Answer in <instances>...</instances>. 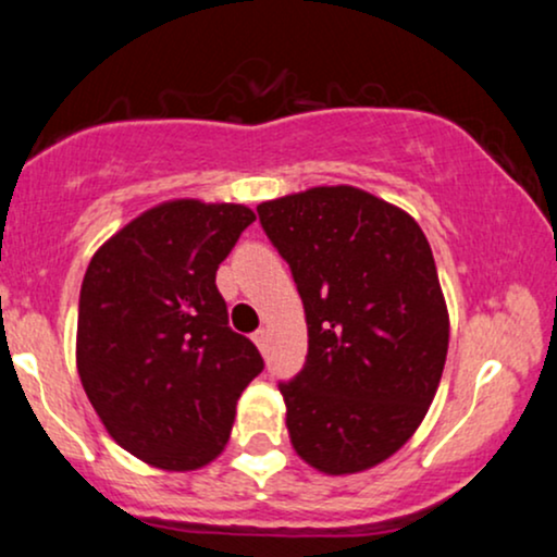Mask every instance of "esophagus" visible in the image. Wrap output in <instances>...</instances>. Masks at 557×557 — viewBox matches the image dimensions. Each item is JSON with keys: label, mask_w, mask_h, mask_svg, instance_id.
<instances>
[{"label": "esophagus", "mask_w": 557, "mask_h": 557, "mask_svg": "<svg viewBox=\"0 0 557 557\" xmlns=\"http://www.w3.org/2000/svg\"><path fill=\"white\" fill-rule=\"evenodd\" d=\"M253 343L259 345V350H264L267 343H270V332H267V330H257V332H253Z\"/></svg>", "instance_id": "34e87169"}]
</instances>
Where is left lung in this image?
<instances>
[{"mask_svg": "<svg viewBox=\"0 0 557 557\" xmlns=\"http://www.w3.org/2000/svg\"><path fill=\"white\" fill-rule=\"evenodd\" d=\"M257 212L309 324L304 369L280 385L290 443L322 474L372 469L419 430L445 369L450 319L426 235L354 185H317Z\"/></svg>", "mask_w": 557, "mask_h": 557, "instance_id": "8db88e82", "label": "left lung"}]
</instances>
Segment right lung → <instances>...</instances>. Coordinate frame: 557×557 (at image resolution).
I'll return each mask as SVG.
<instances>
[{"label": "right lung", "instance_id": "add662e5", "mask_svg": "<svg viewBox=\"0 0 557 557\" xmlns=\"http://www.w3.org/2000/svg\"><path fill=\"white\" fill-rule=\"evenodd\" d=\"M253 220L243 203L175 198L127 222L88 264L75 363L110 437L144 463H212L264 369L257 345L227 327L214 283Z\"/></svg>", "mask_w": 557, "mask_h": 557}]
</instances>
